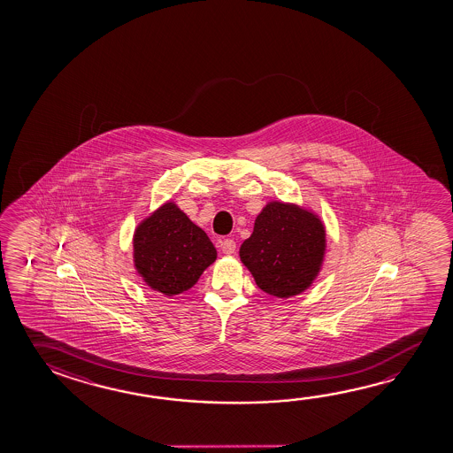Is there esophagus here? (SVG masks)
I'll use <instances>...</instances> for the list:
<instances>
[{"instance_id": "esophagus-1", "label": "esophagus", "mask_w": 453, "mask_h": 453, "mask_svg": "<svg viewBox=\"0 0 453 453\" xmlns=\"http://www.w3.org/2000/svg\"><path fill=\"white\" fill-rule=\"evenodd\" d=\"M221 250H223L224 254H234L237 250V243L232 238H224L221 242Z\"/></svg>"}]
</instances>
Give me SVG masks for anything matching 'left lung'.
Wrapping results in <instances>:
<instances>
[{"label":"left lung","instance_id":"1","mask_svg":"<svg viewBox=\"0 0 453 453\" xmlns=\"http://www.w3.org/2000/svg\"><path fill=\"white\" fill-rule=\"evenodd\" d=\"M326 251V230L316 216L294 205L270 202L256 218L251 237L240 248V259L260 289L288 298L303 292Z\"/></svg>","mask_w":453,"mask_h":453}]
</instances>
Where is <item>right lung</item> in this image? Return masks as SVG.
I'll return each mask as SVG.
<instances>
[{"label": "right lung", "mask_w": 453, "mask_h": 453, "mask_svg": "<svg viewBox=\"0 0 453 453\" xmlns=\"http://www.w3.org/2000/svg\"><path fill=\"white\" fill-rule=\"evenodd\" d=\"M215 259L207 234L172 202L156 210L134 235L135 267L149 286L169 297L191 289Z\"/></svg>", "instance_id": "1"}]
</instances>
